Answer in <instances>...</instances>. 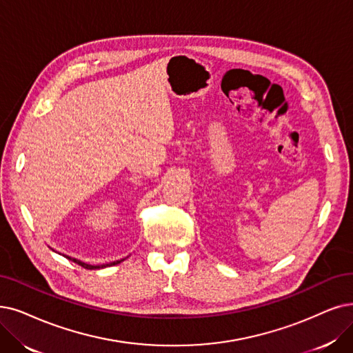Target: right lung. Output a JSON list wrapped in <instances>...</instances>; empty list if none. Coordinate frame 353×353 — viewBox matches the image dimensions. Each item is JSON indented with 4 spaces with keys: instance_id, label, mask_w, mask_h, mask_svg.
<instances>
[{
    "instance_id": "obj_1",
    "label": "right lung",
    "mask_w": 353,
    "mask_h": 353,
    "mask_svg": "<svg viewBox=\"0 0 353 353\" xmlns=\"http://www.w3.org/2000/svg\"><path fill=\"white\" fill-rule=\"evenodd\" d=\"M68 259H70L72 262H75V263H78V265H81L82 268H85V270H100V268H105V266H111V265H117V263H120L121 261H124V259H120V261H117V262H111V263H105V265H88V263H83V262H81V261H78V259H72V258H69V256H66Z\"/></svg>"
}]
</instances>
